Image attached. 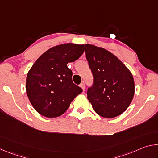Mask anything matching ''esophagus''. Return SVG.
<instances>
[{"label": "esophagus", "instance_id": "1", "mask_svg": "<svg viewBox=\"0 0 158 158\" xmlns=\"http://www.w3.org/2000/svg\"><path fill=\"white\" fill-rule=\"evenodd\" d=\"M79 85H80V87H81V89H83V90H84H84H85V83H84V81H83V82H81V84H80Z\"/></svg>", "mask_w": 158, "mask_h": 158}]
</instances>
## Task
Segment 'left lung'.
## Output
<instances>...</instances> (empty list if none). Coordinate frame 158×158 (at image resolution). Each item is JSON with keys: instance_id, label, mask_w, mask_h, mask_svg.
Segmentation results:
<instances>
[{"instance_id": "obj_1", "label": "left lung", "mask_w": 158, "mask_h": 158, "mask_svg": "<svg viewBox=\"0 0 158 158\" xmlns=\"http://www.w3.org/2000/svg\"><path fill=\"white\" fill-rule=\"evenodd\" d=\"M85 57L93 74L87 98L104 118L116 117L126 110L135 93L133 77L126 66L103 48L85 44Z\"/></svg>"}]
</instances>
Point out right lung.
Masks as SVG:
<instances>
[{
  "label": "right lung",
  "mask_w": 158,
  "mask_h": 158,
  "mask_svg": "<svg viewBox=\"0 0 158 158\" xmlns=\"http://www.w3.org/2000/svg\"><path fill=\"white\" fill-rule=\"evenodd\" d=\"M84 52V44L58 45L44 52L32 66L26 78V93L39 114L47 118L60 116L82 92L72 80L73 72L67 64L79 59Z\"/></svg>",
  "instance_id": "add662e5"
}]
</instances>
